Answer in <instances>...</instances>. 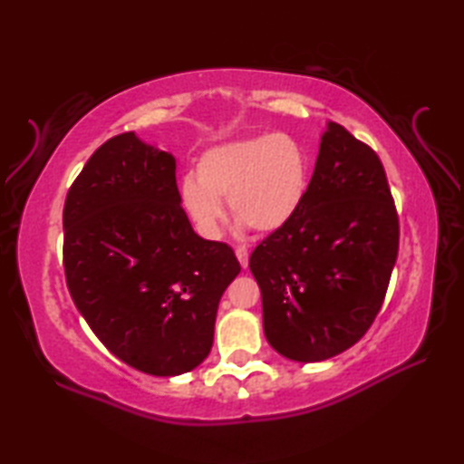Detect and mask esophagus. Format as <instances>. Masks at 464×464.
I'll list each match as a JSON object with an SVG mask.
<instances>
[{
    "mask_svg": "<svg viewBox=\"0 0 464 464\" xmlns=\"http://www.w3.org/2000/svg\"><path fill=\"white\" fill-rule=\"evenodd\" d=\"M235 256H237V260H239V264L243 266V268H247V264H249V251H247V247L239 246L237 249H235Z\"/></svg>",
    "mask_w": 464,
    "mask_h": 464,
    "instance_id": "esophagus-1",
    "label": "esophagus"
}]
</instances>
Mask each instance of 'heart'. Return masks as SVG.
<instances>
[{
	"label": "heart",
	"instance_id": "b5f03b06",
	"mask_svg": "<svg viewBox=\"0 0 464 464\" xmlns=\"http://www.w3.org/2000/svg\"><path fill=\"white\" fill-rule=\"evenodd\" d=\"M311 161L290 132L229 140L204 151L196 178H184L179 200L198 233L221 235L225 208L257 233H274L293 221L307 198Z\"/></svg>",
	"mask_w": 464,
	"mask_h": 464
}]
</instances>
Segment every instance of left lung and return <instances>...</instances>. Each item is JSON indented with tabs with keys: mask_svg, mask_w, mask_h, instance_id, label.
<instances>
[{
	"mask_svg": "<svg viewBox=\"0 0 464 464\" xmlns=\"http://www.w3.org/2000/svg\"><path fill=\"white\" fill-rule=\"evenodd\" d=\"M397 251L399 217L379 155L329 122L301 210L249 257L266 340L296 362L352 348L379 315Z\"/></svg>",
	"mask_w": 464,
	"mask_h": 464,
	"instance_id": "1",
	"label": "left lung"
}]
</instances>
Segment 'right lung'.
I'll return each instance as SVG.
<instances>
[{"label":"right lung","mask_w":464,"mask_h":464,"mask_svg":"<svg viewBox=\"0 0 464 464\" xmlns=\"http://www.w3.org/2000/svg\"><path fill=\"white\" fill-rule=\"evenodd\" d=\"M174 155L122 132L96 149L63 208V266L77 311L122 362L153 376L192 371L213 348L225 288L241 266L196 235Z\"/></svg>","instance_id":"1"}]
</instances>
